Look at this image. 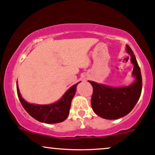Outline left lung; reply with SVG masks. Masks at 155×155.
<instances>
[{"label": "left lung", "instance_id": "left-lung-1", "mask_svg": "<svg viewBox=\"0 0 155 155\" xmlns=\"http://www.w3.org/2000/svg\"><path fill=\"white\" fill-rule=\"evenodd\" d=\"M127 52L130 55L134 64L132 75L135 81L130 86L112 87L89 81L93 87L91 104L93 111L98 116L106 119H117L126 116L132 110L140 99L142 80L140 66L132 50L127 45Z\"/></svg>", "mask_w": 155, "mask_h": 155}]
</instances>
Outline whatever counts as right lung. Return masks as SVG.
Returning a JSON list of instances; mask_svg holds the SVG:
<instances>
[{"mask_svg":"<svg viewBox=\"0 0 155 155\" xmlns=\"http://www.w3.org/2000/svg\"><path fill=\"white\" fill-rule=\"evenodd\" d=\"M79 83L72 86L59 100L51 104L41 105L28 103L21 97L18 84L17 94L23 108L33 118L46 124H55L61 122L68 117L71 100L75 95L76 86Z\"/></svg>","mask_w":155,"mask_h":155,"instance_id":"add662e5","label":"right lung"}]
</instances>
